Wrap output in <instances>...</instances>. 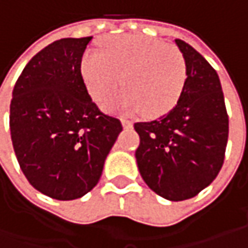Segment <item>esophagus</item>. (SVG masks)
<instances>
[{
    "label": "esophagus",
    "instance_id": "1",
    "mask_svg": "<svg viewBox=\"0 0 248 248\" xmlns=\"http://www.w3.org/2000/svg\"><path fill=\"white\" fill-rule=\"evenodd\" d=\"M121 123H123V127H124V128H131V127H132V124H134L131 120H127V119H123L121 120Z\"/></svg>",
    "mask_w": 248,
    "mask_h": 248
}]
</instances>
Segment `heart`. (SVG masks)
<instances>
[{"instance_id": "obj_1", "label": "heart", "mask_w": 248, "mask_h": 248, "mask_svg": "<svg viewBox=\"0 0 248 248\" xmlns=\"http://www.w3.org/2000/svg\"><path fill=\"white\" fill-rule=\"evenodd\" d=\"M103 52L87 51L81 76L90 95L102 102L119 87L120 93L103 108L129 114L142 110L146 117L167 114L178 103L186 84V63L174 46L140 34H124L105 40Z\"/></svg>"}]
</instances>
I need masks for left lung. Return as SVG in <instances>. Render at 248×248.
Here are the masks:
<instances>
[{
	"instance_id": "left-lung-1",
	"label": "left lung",
	"mask_w": 248,
	"mask_h": 248,
	"mask_svg": "<svg viewBox=\"0 0 248 248\" xmlns=\"http://www.w3.org/2000/svg\"><path fill=\"white\" fill-rule=\"evenodd\" d=\"M186 63V84L176 106L160 119L135 123L138 168L146 185L171 202L192 199L224 164L229 119L213 66L193 46L175 40Z\"/></svg>"
}]
</instances>
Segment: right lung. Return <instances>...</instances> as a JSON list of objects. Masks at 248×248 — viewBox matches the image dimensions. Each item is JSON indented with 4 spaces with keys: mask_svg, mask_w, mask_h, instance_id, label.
I'll return each mask as SVG.
<instances>
[{
    "mask_svg": "<svg viewBox=\"0 0 248 248\" xmlns=\"http://www.w3.org/2000/svg\"><path fill=\"white\" fill-rule=\"evenodd\" d=\"M92 37L62 38L26 64L15 84L9 127L24 176L38 192L74 200L92 190L123 125L102 113L81 76Z\"/></svg>",
    "mask_w": 248,
    "mask_h": 248,
    "instance_id": "right-lung-1",
    "label": "right lung"
}]
</instances>
